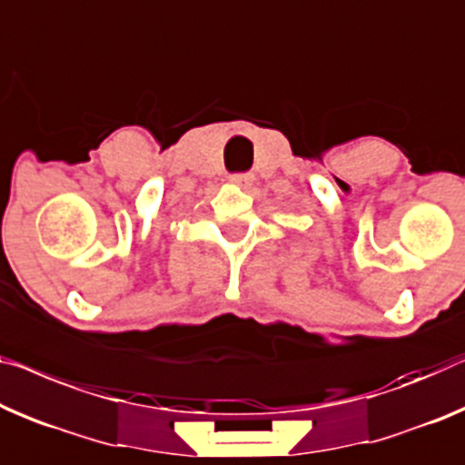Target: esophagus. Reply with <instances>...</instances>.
I'll list each match as a JSON object with an SVG mask.
<instances>
[{
  "mask_svg": "<svg viewBox=\"0 0 465 465\" xmlns=\"http://www.w3.org/2000/svg\"><path fill=\"white\" fill-rule=\"evenodd\" d=\"M230 182L235 185H242V188H248L252 183V175L251 173H233L230 177Z\"/></svg>",
  "mask_w": 465,
  "mask_h": 465,
  "instance_id": "esophagus-1",
  "label": "esophagus"
}]
</instances>
